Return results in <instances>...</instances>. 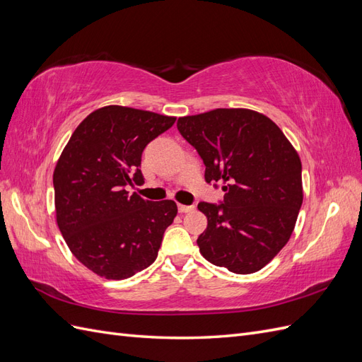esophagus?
Returning <instances> with one entry per match:
<instances>
[{
    "label": "esophagus",
    "mask_w": 362,
    "mask_h": 362,
    "mask_svg": "<svg viewBox=\"0 0 362 362\" xmlns=\"http://www.w3.org/2000/svg\"><path fill=\"white\" fill-rule=\"evenodd\" d=\"M192 210H193L192 205H182V204L178 205V211H180V213H189V211H192Z\"/></svg>",
    "instance_id": "obj_1"
}]
</instances>
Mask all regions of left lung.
Masks as SVG:
<instances>
[{
    "label": "left lung",
    "mask_w": 362,
    "mask_h": 362,
    "mask_svg": "<svg viewBox=\"0 0 362 362\" xmlns=\"http://www.w3.org/2000/svg\"><path fill=\"white\" fill-rule=\"evenodd\" d=\"M177 127L221 182V205L201 202L202 257L238 275L261 270L287 245L303 201L298 151L272 119L249 108L180 117Z\"/></svg>",
    "instance_id": "8db88e82"
}]
</instances>
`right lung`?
<instances>
[{"label": "right lung", "instance_id": "obj_1", "mask_svg": "<svg viewBox=\"0 0 362 362\" xmlns=\"http://www.w3.org/2000/svg\"><path fill=\"white\" fill-rule=\"evenodd\" d=\"M177 117L105 105L75 128L54 169L60 233L83 266L105 279H127L156 261L173 201L151 202L127 185L144 184L141 152Z\"/></svg>", "mask_w": 362, "mask_h": 362}]
</instances>
